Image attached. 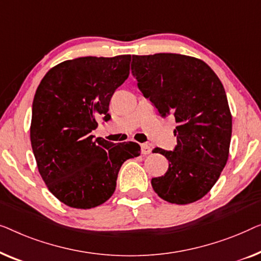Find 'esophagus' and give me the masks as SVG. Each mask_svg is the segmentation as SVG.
<instances>
[{
  "instance_id": "esophagus-1",
  "label": "esophagus",
  "mask_w": 261,
  "mask_h": 261,
  "mask_svg": "<svg viewBox=\"0 0 261 261\" xmlns=\"http://www.w3.org/2000/svg\"><path fill=\"white\" fill-rule=\"evenodd\" d=\"M141 150L143 155H149V153L151 152V146L149 144H141Z\"/></svg>"
}]
</instances>
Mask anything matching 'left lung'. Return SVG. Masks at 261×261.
<instances>
[{"instance_id": "1", "label": "left lung", "mask_w": 261, "mask_h": 261, "mask_svg": "<svg viewBox=\"0 0 261 261\" xmlns=\"http://www.w3.org/2000/svg\"><path fill=\"white\" fill-rule=\"evenodd\" d=\"M138 87L160 116H174V151L156 148L169 161L151 179L161 199L187 204L202 199L221 175L229 155L232 113L214 71L200 59L175 53L132 56Z\"/></svg>"}]
</instances>
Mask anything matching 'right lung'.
I'll use <instances>...</instances> for the list:
<instances>
[{
    "instance_id": "1",
    "label": "right lung",
    "mask_w": 261,
    "mask_h": 261,
    "mask_svg": "<svg viewBox=\"0 0 261 261\" xmlns=\"http://www.w3.org/2000/svg\"><path fill=\"white\" fill-rule=\"evenodd\" d=\"M131 56L83 57L46 73L33 100L31 143L38 170L60 202L90 209L108 201L137 143L93 139L97 118L110 119L109 104L130 73Z\"/></svg>"
}]
</instances>
